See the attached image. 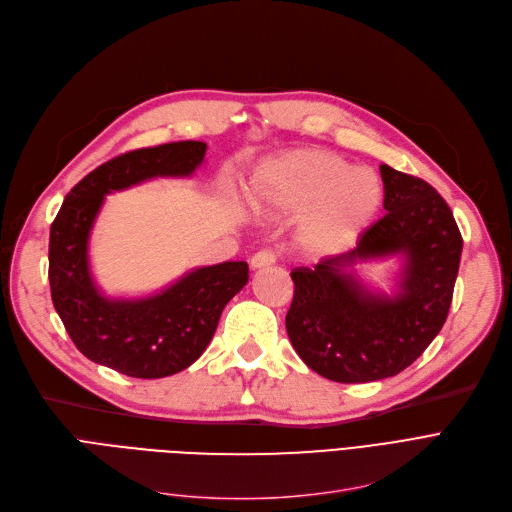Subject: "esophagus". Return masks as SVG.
<instances>
[{
    "mask_svg": "<svg viewBox=\"0 0 512 512\" xmlns=\"http://www.w3.org/2000/svg\"><path fill=\"white\" fill-rule=\"evenodd\" d=\"M276 259H278V255H276L274 251L263 249V251H259V253H255V255L251 257V267H253V270H261V267L274 265Z\"/></svg>",
    "mask_w": 512,
    "mask_h": 512,
    "instance_id": "1",
    "label": "esophagus"
}]
</instances>
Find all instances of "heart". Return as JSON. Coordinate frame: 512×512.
<instances>
[{
  "label": "heart",
  "instance_id": "heart-1",
  "mask_svg": "<svg viewBox=\"0 0 512 512\" xmlns=\"http://www.w3.org/2000/svg\"><path fill=\"white\" fill-rule=\"evenodd\" d=\"M382 182L336 153L299 149L259 168L253 199L261 209L297 215L299 247L317 257L355 247L382 205Z\"/></svg>",
  "mask_w": 512,
  "mask_h": 512
}]
</instances>
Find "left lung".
<instances>
[{"label": "left lung", "instance_id": "left-lung-1", "mask_svg": "<svg viewBox=\"0 0 512 512\" xmlns=\"http://www.w3.org/2000/svg\"><path fill=\"white\" fill-rule=\"evenodd\" d=\"M382 220L348 253L294 267L286 332L315 373L340 384L392 378L407 369L442 330L459 274L463 236L432 184L380 166ZM400 254L403 267L388 298L352 272L361 260Z\"/></svg>", "mask_w": 512, "mask_h": 512}]
</instances>
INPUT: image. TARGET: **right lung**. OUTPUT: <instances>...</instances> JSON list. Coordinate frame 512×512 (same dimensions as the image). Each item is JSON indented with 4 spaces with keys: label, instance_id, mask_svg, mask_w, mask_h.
I'll list each match as a JSON object with an SVG mask.
<instances>
[{
    "label": "right lung",
    "instance_id": "right-lung-1",
    "mask_svg": "<svg viewBox=\"0 0 512 512\" xmlns=\"http://www.w3.org/2000/svg\"><path fill=\"white\" fill-rule=\"evenodd\" d=\"M201 141L122 153L66 195L49 234V286L66 332L87 359L130 378L157 380L193 365L211 342L228 301L249 282L247 261L199 267L145 299H107L89 267V236L105 195L157 176H191Z\"/></svg>",
    "mask_w": 512,
    "mask_h": 512
}]
</instances>
